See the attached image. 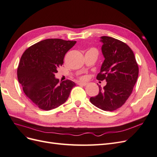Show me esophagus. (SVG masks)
Listing matches in <instances>:
<instances>
[{"instance_id":"esophagus-1","label":"esophagus","mask_w":157,"mask_h":157,"mask_svg":"<svg viewBox=\"0 0 157 157\" xmlns=\"http://www.w3.org/2000/svg\"><path fill=\"white\" fill-rule=\"evenodd\" d=\"M78 84L80 85V86H85L87 84L86 82H78Z\"/></svg>"}]
</instances>
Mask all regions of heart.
<instances>
[{
  "label": "heart",
  "instance_id": "obj_1",
  "mask_svg": "<svg viewBox=\"0 0 157 157\" xmlns=\"http://www.w3.org/2000/svg\"><path fill=\"white\" fill-rule=\"evenodd\" d=\"M81 79H82V80H84V79H85V77H82V78H81Z\"/></svg>",
  "mask_w": 157,
  "mask_h": 157
}]
</instances>
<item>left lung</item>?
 <instances>
[{
    "label": "left lung",
    "instance_id": "1",
    "mask_svg": "<svg viewBox=\"0 0 157 157\" xmlns=\"http://www.w3.org/2000/svg\"><path fill=\"white\" fill-rule=\"evenodd\" d=\"M102 53L105 60L97 75L98 80H105L103 88L99 85L98 96L90 102L103 111H113L124 105L131 95L138 77L139 67L134 52L126 43L113 37L103 36Z\"/></svg>",
    "mask_w": 157,
    "mask_h": 157
}]
</instances>
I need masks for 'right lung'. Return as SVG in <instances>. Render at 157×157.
I'll return each mask as SVG.
<instances>
[{
    "label": "right lung",
    "instance_id": "1",
    "mask_svg": "<svg viewBox=\"0 0 157 157\" xmlns=\"http://www.w3.org/2000/svg\"><path fill=\"white\" fill-rule=\"evenodd\" d=\"M76 42L48 39L32 45L23 52L17 71L18 81L28 98L39 109L51 110L68 99L75 82L70 80L59 82L54 76L63 65L65 54Z\"/></svg>",
    "mask_w": 157,
    "mask_h": 157
}]
</instances>
